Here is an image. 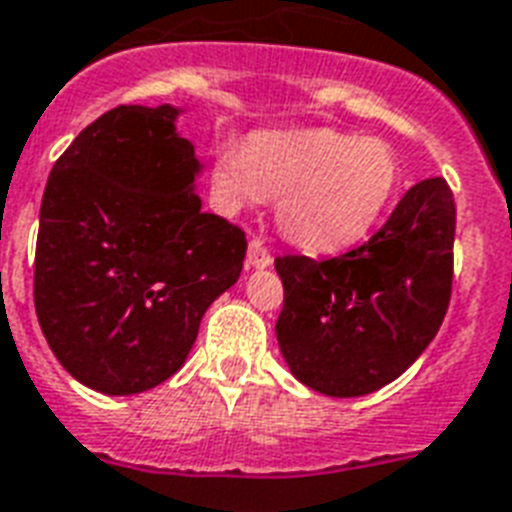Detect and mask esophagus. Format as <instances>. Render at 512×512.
<instances>
[{
    "instance_id": "1",
    "label": "esophagus",
    "mask_w": 512,
    "mask_h": 512,
    "mask_svg": "<svg viewBox=\"0 0 512 512\" xmlns=\"http://www.w3.org/2000/svg\"><path fill=\"white\" fill-rule=\"evenodd\" d=\"M247 265L249 268H268L271 265V252H268V247L260 239L249 241Z\"/></svg>"
}]
</instances>
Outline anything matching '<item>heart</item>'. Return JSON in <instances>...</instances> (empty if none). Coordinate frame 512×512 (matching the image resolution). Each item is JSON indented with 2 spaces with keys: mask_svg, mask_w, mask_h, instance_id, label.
<instances>
[{
  "mask_svg": "<svg viewBox=\"0 0 512 512\" xmlns=\"http://www.w3.org/2000/svg\"><path fill=\"white\" fill-rule=\"evenodd\" d=\"M404 164L388 140L337 130L255 132L212 156L209 193L228 215L276 196V223L292 244L332 255L366 239L393 207Z\"/></svg>",
  "mask_w": 512,
  "mask_h": 512,
  "instance_id": "heart-1",
  "label": "heart"
}]
</instances>
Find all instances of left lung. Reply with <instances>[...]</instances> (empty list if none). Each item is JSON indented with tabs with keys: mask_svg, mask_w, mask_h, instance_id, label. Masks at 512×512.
Listing matches in <instances>:
<instances>
[{
	"mask_svg": "<svg viewBox=\"0 0 512 512\" xmlns=\"http://www.w3.org/2000/svg\"><path fill=\"white\" fill-rule=\"evenodd\" d=\"M457 209L444 177L412 185L388 223L340 257H276V337L289 372L324 396L356 398L404 374L452 297Z\"/></svg>",
	"mask_w": 512,
	"mask_h": 512,
	"instance_id": "8db88e82",
	"label": "left lung"
}]
</instances>
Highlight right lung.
<instances>
[{"label":"right lung","instance_id":"1","mask_svg":"<svg viewBox=\"0 0 512 512\" xmlns=\"http://www.w3.org/2000/svg\"><path fill=\"white\" fill-rule=\"evenodd\" d=\"M177 114L167 103L111 108L44 188L36 319L63 369L106 396L172 377L247 255L239 225L201 212V164Z\"/></svg>","mask_w":512,"mask_h":512}]
</instances>
